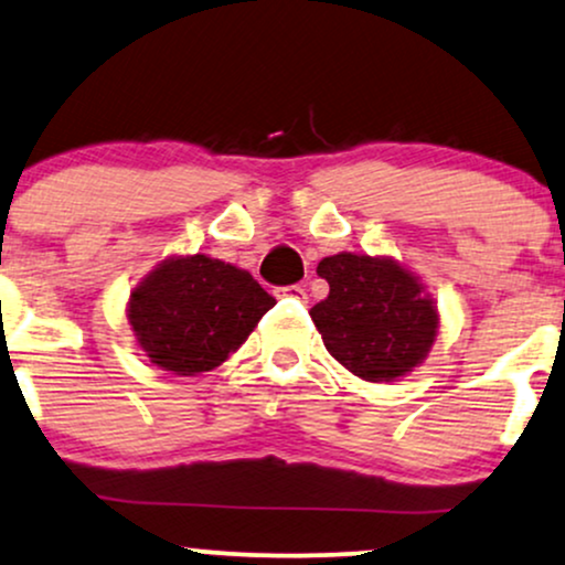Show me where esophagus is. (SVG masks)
<instances>
[{
  "instance_id": "34e87169",
  "label": "esophagus",
  "mask_w": 565,
  "mask_h": 565,
  "mask_svg": "<svg viewBox=\"0 0 565 565\" xmlns=\"http://www.w3.org/2000/svg\"><path fill=\"white\" fill-rule=\"evenodd\" d=\"M275 294L288 298H307V288H303V285H285V288H277Z\"/></svg>"
}]
</instances>
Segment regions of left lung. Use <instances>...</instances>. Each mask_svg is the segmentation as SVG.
<instances>
[{
  "instance_id": "1",
  "label": "left lung",
  "mask_w": 565,
  "mask_h": 565,
  "mask_svg": "<svg viewBox=\"0 0 565 565\" xmlns=\"http://www.w3.org/2000/svg\"><path fill=\"white\" fill-rule=\"evenodd\" d=\"M317 275L330 285L311 307L324 349L349 373L370 383H391L413 373L434 347L439 311L409 269L388 256L335 254Z\"/></svg>"
}]
</instances>
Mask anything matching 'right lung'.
<instances>
[{
	"label": "right lung",
	"instance_id": "obj_1",
	"mask_svg": "<svg viewBox=\"0 0 565 565\" xmlns=\"http://www.w3.org/2000/svg\"><path fill=\"white\" fill-rule=\"evenodd\" d=\"M275 298L245 269L205 254L171 256L129 296L137 343L174 375L209 373L254 333Z\"/></svg>",
	"mask_w": 565,
	"mask_h": 565
}]
</instances>
